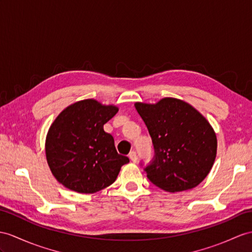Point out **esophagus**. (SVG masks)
<instances>
[{"instance_id": "34e87169", "label": "esophagus", "mask_w": 252, "mask_h": 252, "mask_svg": "<svg viewBox=\"0 0 252 252\" xmlns=\"http://www.w3.org/2000/svg\"><path fill=\"white\" fill-rule=\"evenodd\" d=\"M128 156H129V159H130V160H131V161H133V162H136V161L138 160V156H137V153H136V152H134V151H131V152L129 153V155H128Z\"/></svg>"}]
</instances>
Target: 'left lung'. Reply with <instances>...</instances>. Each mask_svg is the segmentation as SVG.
Segmentation results:
<instances>
[{
	"label": "left lung",
	"instance_id": "8db88e82",
	"mask_svg": "<svg viewBox=\"0 0 252 252\" xmlns=\"http://www.w3.org/2000/svg\"><path fill=\"white\" fill-rule=\"evenodd\" d=\"M149 129L154 157L144 164L146 176L165 191L191 189L210 173L217 152L215 131L187 102L163 98L156 105L136 103Z\"/></svg>",
	"mask_w": 252,
	"mask_h": 252
}]
</instances>
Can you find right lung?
<instances>
[{
    "instance_id": "1",
    "label": "right lung",
    "mask_w": 252,
    "mask_h": 252,
    "mask_svg": "<svg viewBox=\"0 0 252 252\" xmlns=\"http://www.w3.org/2000/svg\"><path fill=\"white\" fill-rule=\"evenodd\" d=\"M94 99L78 101L60 113L47 134L46 156L52 174L79 193H94L111 185L129 158L116 152L103 125L118 113Z\"/></svg>"
}]
</instances>
